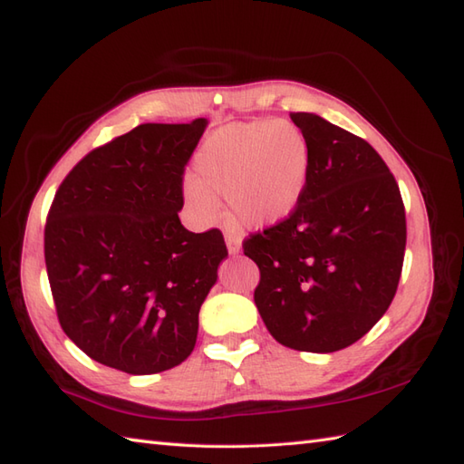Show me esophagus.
Masks as SVG:
<instances>
[{"label": "esophagus", "instance_id": "1", "mask_svg": "<svg viewBox=\"0 0 464 464\" xmlns=\"http://www.w3.org/2000/svg\"><path fill=\"white\" fill-rule=\"evenodd\" d=\"M225 243H227V251H229V255H239L241 253V239L237 237V235L227 233Z\"/></svg>", "mask_w": 464, "mask_h": 464}]
</instances>
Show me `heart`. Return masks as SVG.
I'll use <instances>...</instances> for the list:
<instances>
[{
    "instance_id": "1",
    "label": "heart",
    "mask_w": 464,
    "mask_h": 464,
    "mask_svg": "<svg viewBox=\"0 0 464 464\" xmlns=\"http://www.w3.org/2000/svg\"><path fill=\"white\" fill-rule=\"evenodd\" d=\"M193 169L185 199L201 221L219 219L225 199L241 227L265 229L297 209L307 189L311 150L289 121L231 123L201 145Z\"/></svg>"
}]
</instances>
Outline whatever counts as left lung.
Masks as SVG:
<instances>
[{"label":"left lung","instance_id":"8db88e82","mask_svg":"<svg viewBox=\"0 0 464 464\" xmlns=\"http://www.w3.org/2000/svg\"><path fill=\"white\" fill-rule=\"evenodd\" d=\"M311 171L287 219L243 241L257 263L265 327L295 351L334 353L367 334L395 297L407 245L405 205L372 147L314 113H291Z\"/></svg>","mask_w":464,"mask_h":464}]
</instances>
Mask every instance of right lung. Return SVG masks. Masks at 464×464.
Segmentation results:
<instances>
[{"mask_svg": "<svg viewBox=\"0 0 464 464\" xmlns=\"http://www.w3.org/2000/svg\"><path fill=\"white\" fill-rule=\"evenodd\" d=\"M207 120L143 123L97 147L59 185L45 225L57 319L87 357L130 374L189 357L227 257L219 229L179 221L183 171Z\"/></svg>", "mask_w": 464, "mask_h": 464, "instance_id": "1", "label": "right lung"}]
</instances>
